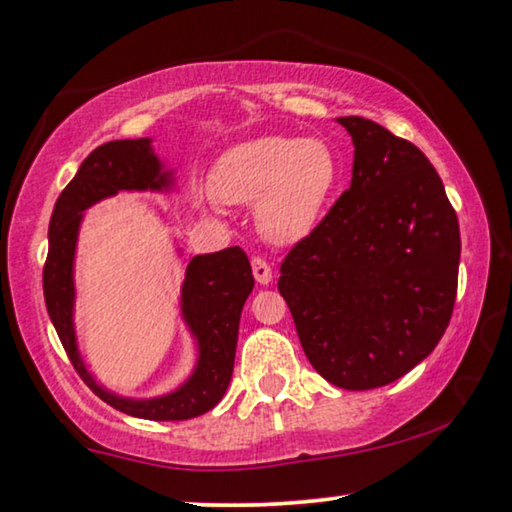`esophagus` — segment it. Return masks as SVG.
<instances>
[{"instance_id":"34e87169","label":"esophagus","mask_w":512,"mask_h":512,"mask_svg":"<svg viewBox=\"0 0 512 512\" xmlns=\"http://www.w3.org/2000/svg\"><path fill=\"white\" fill-rule=\"evenodd\" d=\"M253 276H255L259 285H269V282L273 280V271H271V266H269V262H266V259L253 257Z\"/></svg>"}]
</instances>
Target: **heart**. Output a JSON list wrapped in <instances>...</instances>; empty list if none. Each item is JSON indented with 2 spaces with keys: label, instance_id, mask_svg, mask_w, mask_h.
Returning <instances> with one entry per match:
<instances>
[{
  "label": "heart",
  "instance_id": "obj_1",
  "mask_svg": "<svg viewBox=\"0 0 512 512\" xmlns=\"http://www.w3.org/2000/svg\"><path fill=\"white\" fill-rule=\"evenodd\" d=\"M338 179V154L322 137H253L216 160L209 174L213 197L204 209L255 204L259 234L276 246H294L319 225Z\"/></svg>",
  "mask_w": 512,
  "mask_h": 512
}]
</instances>
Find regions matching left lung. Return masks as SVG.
<instances>
[{
  "instance_id": "8db88e82",
  "label": "left lung",
  "mask_w": 512,
  "mask_h": 512,
  "mask_svg": "<svg viewBox=\"0 0 512 512\" xmlns=\"http://www.w3.org/2000/svg\"><path fill=\"white\" fill-rule=\"evenodd\" d=\"M352 186L289 250L278 289L308 361L333 386L368 391L407 375L451 322L460 225L416 144L363 117Z\"/></svg>"
}]
</instances>
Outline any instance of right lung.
Here are the masks:
<instances>
[{
  "label": "right lung",
  "instance_id": "obj_1",
  "mask_svg": "<svg viewBox=\"0 0 512 512\" xmlns=\"http://www.w3.org/2000/svg\"><path fill=\"white\" fill-rule=\"evenodd\" d=\"M172 170L154 154L149 137L105 142L82 160L78 174L61 190L48 227V259L43 266L45 308L55 324L73 368L82 381L110 407L147 421H186L207 414L223 400L230 386L239 338L243 303L253 292L255 278L239 246L209 255H195L181 285V317L197 342V363L177 391L149 400L121 398L98 384L82 361L75 338V248L82 213L119 190H170Z\"/></svg>",
  "mask_w": 512,
  "mask_h": 512
}]
</instances>
